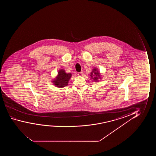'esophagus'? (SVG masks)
<instances>
[{"label":"esophagus","mask_w":156,"mask_h":156,"mask_svg":"<svg viewBox=\"0 0 156 156\" xmlns=\"http://www.w3.org/2000/svg\"><path fill=\"white\" fill-rule=\"evenodd\" d=\"M83 72H80V73H78V75L79 76H83Z\"/></svg>","instance_id":"34e87169"}]
</instances>
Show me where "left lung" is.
I'll list each match as a JSON object with an SVG mask.
<instances>
[{
    "label": "left lung",
    "mask_w": 156,
    "mask_h": 156,
    "mask_svg": "<svg viewBox=\"0 0 156 156\" xmlns=\"http://www.w3.org/2000/svg\"><path fill=\"white\" fill-rule=\"evenodd\" d=\"M90 76L91 77V79L94 81H99L102 79V75H101V73L99 72L98 69L95 67L92 69V72L90 73Z\"/></svg>",
    "instance_id": "1"
}]
</instances>
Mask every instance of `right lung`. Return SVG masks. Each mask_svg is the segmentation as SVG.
Listing matches in <instances>:
<instances>
[{
  "mask_svg": "<svg viewBox=\"0 0 156 156\" xmlns=\"http://www.w3.org/2000/svg\"><path fill=\"white\" fill-rule=\"evenodd\" d=\"M72 76L71 73H66L63 69L58 71V75L51 80L54 85L58 88H63L68 85L69 81Z\"/></svg>",
  "mask_w": 156,
  "mask_h": 156,
  "instance_id": "add662e5",
  "label": "right lung"
}]
</instances>
